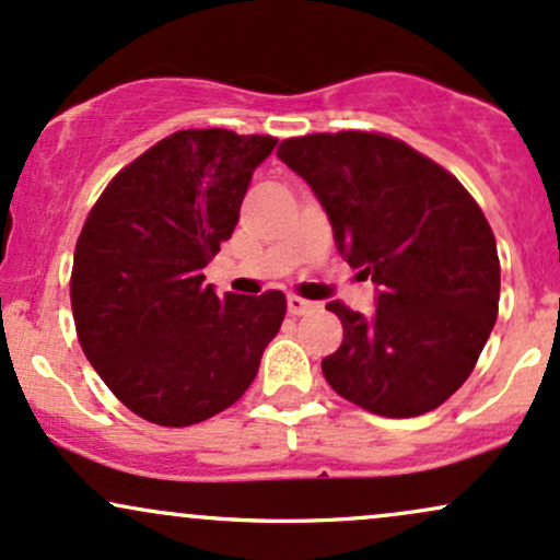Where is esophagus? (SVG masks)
Listing matches in <instances>:
<instances>
[{
  "instance_id": "esophagus-1",
  "label": "esophagus",
  "mask_w": 560,
  "mask_h": 560,
  "mask_svg": "<svg viewBox=\"0 0 560 560\" xmlns=\"http://www.w3.org/2000/svg\"><path fill=\"white\" fill-rule=\"evenodd\" d=\"M313 307H316V302L302 300V298H298V294H289L287 298V311L292 313V316H305V313H311Z\"/></svg>"
}]
</instances>
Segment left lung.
<instances>
[{"label":"left lung","instance_id":"obj_1","mask_svg":"<svg viewBox=\"0 0 560 560\" xmlns=\"http://www.w3.org/2000/svg\"><path fill=\"white\" fill-rule=\"evenodd\" d=\"M279 158L318 197L339 255L376 284L371 316L326 305L345 329L320 361L326 382L387 419L440 408L498 318V244L481 208L453 173L384 133L284 139Z\"/></svg>","mask_w":560,"mask_h":560}]
</instances>
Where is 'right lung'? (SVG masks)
<instances>
[{
	"mask_svg": "<svg viewBox=\"0 0 560 560\" xmlns=\"http://www.w3.org/2000/svg\"><path fill=\"white\" fill-rule=\"evenodd\" d=\"M273 137L176 131L107 184L75 242L70 305L102 382L158 427L234 405L281 329L287 298H218L205 266L231 240Z\"/></svg>",
	"mask_w": 560,
	"mask_h": 560,
	"instance_id": "obj_1",
	"label": "right lung"
}]
</instances>
